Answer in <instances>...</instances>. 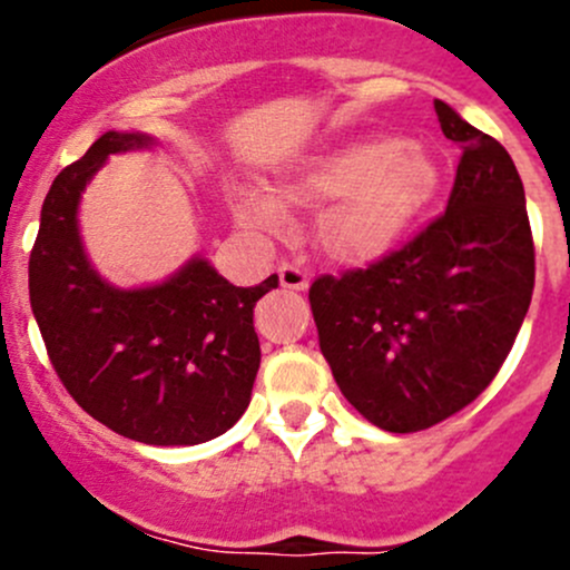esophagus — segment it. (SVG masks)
Returning <instances> with one entry per match:
<instances>
[{
  "label": "esophagus",
  "mask_w": 570,
  "mask_h": 570,
  "mask_svg": "<svg viewBox=\"0 0 570 570\" xmlns=\"http://www.w3.org/2000/svg\"><path fill=\"white\" fill-rule=\"evenodd\" d=\"M278 281L284 289H306L308 286V275L303 273L301 267H295V264H281L278 267Z\"/></svg>",
  "instance_id": "obj_1"
}]
</instances>
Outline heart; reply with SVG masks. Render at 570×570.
Segmentation results:
<instances>
[{"mask_svg": "<svg viewBox=\"0 0 570 570\" xmlns=\"http://www.w3.org/2000/svg\"><path fill=\"white\" fill-rule=\"evenodd\" d=\"M441 189V168L416 140L370 135L308 157L278 181L284 204L320 209L314 239L338 264H372L392 253ZM239 226L273 234L286 226L284 206L258 189H234Z\"/></svg>", "mask_w": 570, "mask_h": 570, "instance_id": "obj_1", "label": "heart"}]
</instances>
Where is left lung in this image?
Here are the masks:
<instances>
[{"label":"left lung","mask_w":570,"mask_h":570,"mask_svg":"<svg viewBox=\"0 0 570 570\" xmlns=\"http://www.w3.org/2000/svg\"><path fill=\"white\" fill-rule=\"evenodd\" d=\"M461 146L441 217L366 269L308 289L320 350L350 405L389 433L463 411L508 358L534 286L524 184L502 142L435 99Z\"/></svg>","instance_id":"8db88e82"}]
</instances>
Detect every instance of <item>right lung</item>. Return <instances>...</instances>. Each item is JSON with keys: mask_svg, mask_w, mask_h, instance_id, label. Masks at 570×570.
<instances>
[{"mask_svg": "<svg viewBox=\"0 0 570 570\" xmlns=\"http://www.w3.org/2000/svg\"><path fill=\"white\" fill-rule=\"evenodd\" d=\"M142 131H107L60 170L40 209L30 303L51 366L96 422L154 446H193L234 428L250 402L258 336L253 306L278 286H234L193 256L168 281L118 289L79 237V200L109 154L154 146Z\"/></svg>", "mask_w": 570, "mask_h": 570, "instance_id": "right-lung-1", "label": "right lung"}]
</instances>
